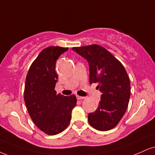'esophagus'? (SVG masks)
Segmentation results:
<instances>
[{
    "label": "esophagus",
    "mask_w": 155,
    "mask_h": 155,
    "mask_svg": "<svg viewBox=\"0 0 155 155\" xmlns=\"http://www.w3.org/2000/svg\"><path fill=\"white\" fill-rule=\"evenodd\" d=\"M76 98H77L78 100H83V99H85V96H79V95H76Z\"/></svg>",
    "instance_id": "34e87169"
}]
</instances>
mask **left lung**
Wrapping results in <instances>:
<instances>
[{
  "label": "left lung",
  "mask_w": 155,
  "mask_h": 155,
  "mask_svg": "<svg viewBox=\"0 0 155 155\" xmlns=\"http://www.w3.org/2000/svg\"><path fill=\"white\" fill-rule=\"evenodd\" d=\"M72 50L87 61L90 83H98L97 87L102 93L98 108L88 114L89 124L98 130H110L127 109L131 93L127 72L123 64L100 45L73 47Z\"/></svg>",
  "instance_id": "left-lung-1"
}]
</instances>
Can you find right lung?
Wrapping results in <instances>:
<instances>
[{
	"label": "right lung",
	"instance_id": "right-lung-1",
	"mask_svg": "<svg viewBox=\"0 0 155 155\" xmlns=\"http://www.w3.org/2000/svg\"><path fill=\"white\" fill-rule=\"evenodd\" d=\"M68 48L49 47L43 49L32 63L26 75L24 101L32 121L49 135L62 132L68 127L77 104L75 95H57L58 79L55 71L57 59Z\"/></svg>",
	"mask_w": 155,
	"mask_h": 155
}]
</instances>
